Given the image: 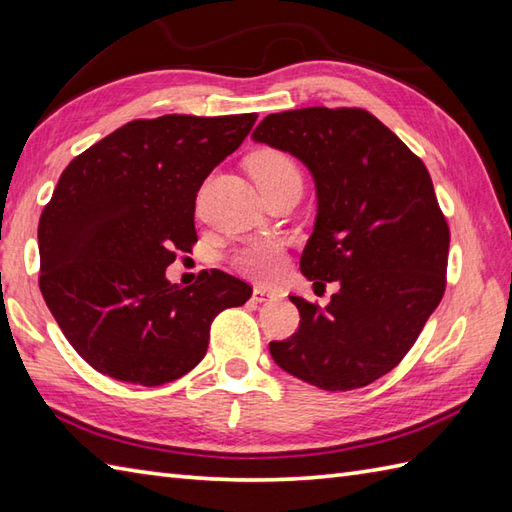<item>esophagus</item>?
I'll list each match as a JSON object with an SVG mask.
<instances>
[{
	"label": "esophagus",
	"instance_id": "34e87169",
	"mask_svg": "<svg viewBox=\"0 0 512 512\" xmlns=\"http://www.w3.org/2000/svg\"><path fill=\"white\" fill-rule=\"evenodd\" d=\"M277 297H279L277 290H270V288H264V286H257V288L253 290V299L259 301V303L273 301V299H277Z\"/></svg>",
	"mask_w": 512,
	"mask_h": 512
}]
</instances>
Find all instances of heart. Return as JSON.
Listing matches in <instances>:
<instances>
[{"mask_svg":"<svg viewBox=\"0 0 512 512\" xmlns=\"http://www.w3.org/2000/svg\"><path fill=\"white\" fill-rule=\"evenodd\" d=\"M250 176L257 187L264 191L279 187L286 182H301V171L297 162L284 151H259L250 158ZM286 248L279 239L259 237L239 246L233 253V264L239 270L259 281H273L286 268Z\"/></svg>","mask_w":512,"mask_h":512,"instance_id":"obj_1","label":"heart"}]
</instances>
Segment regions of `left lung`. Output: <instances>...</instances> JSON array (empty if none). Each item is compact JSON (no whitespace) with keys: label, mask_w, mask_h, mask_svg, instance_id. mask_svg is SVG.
<instances>
[{"label":"left lung","mask_w":512,"mask_h":512,"mask_svg":"<svg viewBox=\"0 0 512 512\" xmlns=\"http://www.w3.org/2000/svg\"><path fill=\"white\" fill-rule=\"evenodd\" d=\"M255 143L288 151L317 187V220L301 255L314 286L339 281L325 308L290 297L299 332L270 343L275 363L325 391L391 372L447 286L449 224L424 162L358 107L270 114Z\"/></svg>","instance_id":"1"}]
</instances>
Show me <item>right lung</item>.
Segmentation results:
<instances>
[{"label": "right lung", "mask_w": 512, "mask_h": 512, "mask_svg": "<svg viewBox=\"0 0 512 512\" xmlns=\"http://www.w3.org/2000/svg\"><path fill=\"white\" fill-rule=\"evenodd\" d=\"M257 114H167L132 121L76 156L39 220V288L65 339L96 372L156 387L198 365L213 319L253 295L246 281L202 270L165 277L191 253L195 198Z\"/></svg>", "instance_id": "1"}]
</instances>
